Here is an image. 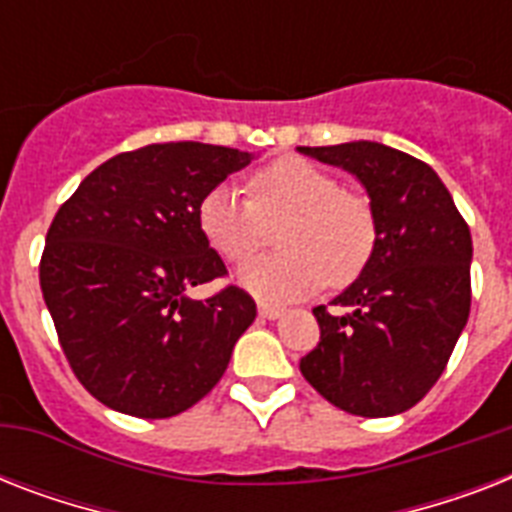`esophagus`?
Wrapping results in <instances>:
<instances>
[{
  "label": "esophagus",
  "mask_w": 512,
  "mask_h": 512,
  "mask_svg": "<svg viewBox=\"0 0 512 512\" xmlns=\"http://www.w3.org/2000/svg\"><path fill=\"white\" fill-rule=\"evenodd\" d=\"M257 313H260L263 319H279L281 308L279 305H271V303H260L257 305Z\"/></svg>",
  "instance_id": "esophagus-1"
}]
</instances>
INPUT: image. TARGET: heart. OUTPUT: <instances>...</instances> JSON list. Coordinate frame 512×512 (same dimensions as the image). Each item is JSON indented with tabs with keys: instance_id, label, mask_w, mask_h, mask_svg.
Listing matches in <instances>:
<instances>
[{
	"instance_id": "heart-1",
	"label": "heart",
	"mask_w": 512,
	"mask_h": 512,
	"mask_svg": "<svg viewBox=\"0 0 512 512\" xmlns=\"http://www.w3.org/2000/svg\"><path fill=\"white\" fill-rule=\"evenodd\" d=\"M249 199L217 185L199 201V228L225 263L257 255L271 228L281 226V255L260 257L239 271L241 287L265 303H287L324 284L348 287L377 249L372 201L345 191L319 164L284 156L249 175Z\"/></svg>"
}]
</instances>
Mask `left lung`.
<instances>
[{
    "instance_id": "8db88e82",
    "label": "left lung",
    "mask_w": 512,
    "mask_h": 512,
    "mask_svg": "<svg viewBox=\"0 0 512 512\" xmlns=\"http://www.w3.org/2000/svg\"><path fill=\"white\" fill-rule=\"evenodd\" d=\"M300 151L353 172L380 228L337 311L313 308L321 337L300 372L345 412L401 414L436 385L468 324L470 228L441 177L404 151L369 140Z\"/></svg>"
}]
</instances>
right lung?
<instances>
[{
  "mask_svg": "<svg viewBox=\"0 0 512 512\" xmlns=\"http://www.w3.org/2000/svg\"><path fill=\"white\" fill-rule=\"evenodd\" d=\"M252 156L207 143H151L108 159L60 204L39 284L71 372L116 412L164 420L191 409L223 377L255 321L199 228V201Z\"/></svg>",
  "mask_w": 512,
  "mask_h": 512,
  "instance_id": "add662e5",
  "label": "right lung"
}]
</instances>
